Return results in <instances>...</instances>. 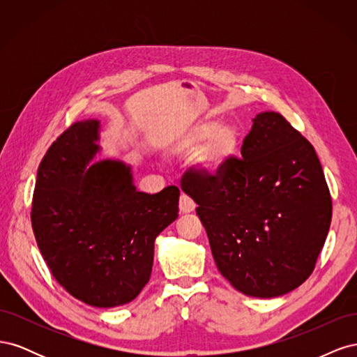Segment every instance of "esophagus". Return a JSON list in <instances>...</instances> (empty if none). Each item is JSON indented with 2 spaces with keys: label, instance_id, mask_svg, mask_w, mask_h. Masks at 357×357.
Listing matches in <instances>:
<instances>
[{
  "label": "esophagus",
  "instance_id": "esophagus-1",
  "mask_svg": "<svg viewBox=\"0 0 357 357\" xmlns=\"http://www.w3.org/2000/svg\"><path fill=\"white\" fill-rule=\"evenodd\" d=\"M180 211L181 213H192L193 210H195V202H193V199L189 197V195H186V193H181L180 195Z\"/></svg>",
  "mask_w": 357,
  "mask_h": 357
}]
</instances>
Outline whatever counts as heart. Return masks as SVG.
<instances>
[{"mask_svg": "<svg viewBox=\"0 0 357 357\" xmlns=\"http://www.w3.org/2000/svg\"><path fill=\"white\" fill-rule=\"evenodd\" d=\"M201 149L199 164L208 172L220 171L235 156L240 146V131L232 123L201 121L183 132L174 143L177 153H192Z\"/></svg>", "mask_w": 357, "mask_h": 357, "instance_id": "obj_1", "label": "heart"}]
</instances>
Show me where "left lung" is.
Instances as JSON below:
<instances>
[{
  "label": "left lung",
  "mask_w": 357,
  "mask_h": 357,
  "mask_svg": "<svg viewBox=\"0 0 357 357\" xmlns=\"http://www.w3.org/2000/svg\"><path fill=\"white\" fill-rule=\"evenodd\" d=\"M215 176L189 168L181 189L198 204L220 274L241 294L275 298L311 275L332 199L314 147L275 112L259 113Z\"/></svg>",
  "instance_id": "1"
}]
</instances>
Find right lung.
Masks as SVG:
<instances>
[{
	"label": "right lung",
	"mask_w": 357,
	"mask_h": 357,
	"mask_svg": "<svg viewBox=\"0 0 357 357\" xmlns=\"http://www.w3.org/2000/svg\"><path fill=\"white\" fill-rule=\"evenodd\" d=\"M100 122L73 123L40 162L31 223L52 275L100 308L138 296L152 274L156 236L178 215L177 186L138 192L131 167L100 160Z\"/></svg>",
	"instance_id": "right-lung-1"
}]
</instances>
